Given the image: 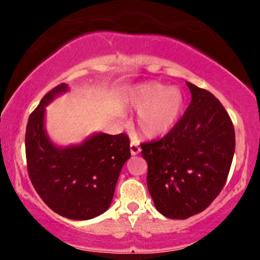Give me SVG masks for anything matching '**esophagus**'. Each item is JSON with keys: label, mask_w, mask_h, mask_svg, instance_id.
I'll return each mask as SVG.
<instances>
[{"label": "esophagus", "mask_w": 260, "mask_h": 260, "mask_svg": "<svg viewBox=\"0 0 260 260\" xmlns=\"http://www.w3.org/2000/svg\"><path fill=\"white\" fill-rule=\"evenodd\" d=\"M140 151H141V148H140V145H138V142L136 140L131 141V143H130V152H131V155L140 154Z\"/></svg>", "instance_id": "1"}]
</instances>
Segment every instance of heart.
Listing matches in <instances>:
<instances>
[{
	"mask_svg": "<svg viewBox=\"0 0 260 260\" xmlns=\"http://www.w3.org/2000/svg\"><path fill=\"white\" fill-rule=\"evenodd\" d=\"M127 108L138 111V129L144 136L156 137L168 133L183 108V97L176 87L149 83L130 91Z\"/></svg>",
	"mask_w": 260,
	"mask_h": 260,
	"instance_id": "heart-1",
	"label": "heart"
}]
</instances>
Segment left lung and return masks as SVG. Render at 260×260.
<instances>
[{
	"mask_svg": "<svg viewBox=\"0 0 260 260\" xmlns=\"http://www.w3.org/2000/svg\"><path fill=\"white\" fill-rule=\"evenodd\" d=\"M191 101L165 137L141 144L147 184L157 211L170 219L201 213L225 186L236 149L229 113L211 92L187 81Z\"/></svg>",
	"mask_w": 260,
	"mask_h": 260,
	"instance_id": "8db88e82",
	"label": "left lung"
}]
</instances>
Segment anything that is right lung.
Wrapping results in <instances>:
<instances>
[{"mask_svg":"<svg viewBox=\"0 0 260 260\" xmlns=\"http://www.w3.org/2000/svg\"><path fill=\"white\" fill-rule=\"evenodd\" d=\"M67 90L60 84L30 113L26 127L28 176L52 211L73 220L101 215L111 205L119 173L130 158L126 134H98L81 145L56 148L44 129L45 106Z\"/></svg>","mask_w":260,"mask_h":260,"instance_id":"add662e5","label":"right lung"}]
</instances>
